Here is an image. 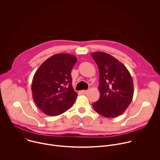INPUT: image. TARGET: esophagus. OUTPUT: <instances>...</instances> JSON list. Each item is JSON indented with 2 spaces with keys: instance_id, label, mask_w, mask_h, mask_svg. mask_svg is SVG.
I'll return each mask as SVG.
<instances>
[{
  "instance_id": "1",
  "label": "esophagus",
  "mask_w": 160,
  "mask_h": 160,
  "mask_svg": "<svg viewBox=\"0 0 160 160\" xmlns=\"http://www.w3.org/2000/svg\"><path fill=\"white\" fill-rule=\"evenodd\" d=\"M81 92H82L83 94H86V93L87 92V90H83L81 91Z\"/></svg>"
}]
</instances>
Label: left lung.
Here are the masks:
<instances>
[{
  "label": "left lung",
  "instance_id": "1",
  "mask_svg": "<svg viewBox=\"0 0 160 160\" xmlns=\"http://www.w3.org/2000/svg\"><path fill=\"white\" fill-rule=\"evenodd\" d=\"M99 71L100 98L93 103L94 109L109 118L121 115L132 102L133 83L125 66L103 52L91 54Z\"/></svg>",
  "mask_w": 160,
  "mask_h": 160
}]
</instances>
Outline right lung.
<instances>
[{"instance_id":"add662e5","label":"right lung","mask_w":160,"mask_h":160,"mask_svg":"<svg viewBox=\"0 0 160 160\" xmlns=\"http://www.w3.org/2000/svg\"><path fill=\"white\" fill-rule=\"evenodd\" d=\"M77 61L70 54H56L45 60L35 72L32 97L45 115L58 116L74 104L77 93L72 87V70Z\"/></svg>"}]
</instances>
